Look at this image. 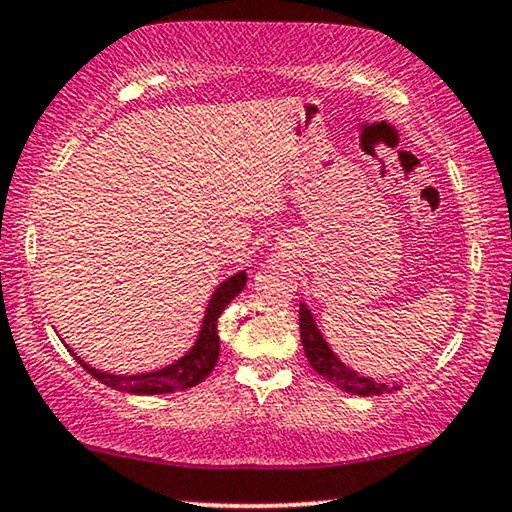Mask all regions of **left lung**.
<instances>
[{
	"label": "left lung",
	"instance_id": "obj_1",
	"mask_svg": "<svg viewBox=\"0 0 512 512\" xmlns=\"http://www.w3.org/2000/svg\"><path fill=\"white\" fill-rule=\"evenodd\" d=\"M299 337H302L304 344V353L309 358V363L313 370L318 374H323L327 381L337 384L342 391L353 393V395H381V393H391L398 391V384L395 386H386V384H377V381L360 377L353 370H349L342 360H339L335 353H332L330 346L323 339V335L318 332L316 323H313L311 313L306 306H299Z\"/></svg>",
	"mask_w": 512,
	"mask_h": 512
}]
</instances>
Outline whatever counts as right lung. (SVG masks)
<instances>
[{"label":"right lung","mask_w":512,"mask_h":512,"mask_svg":"<svg viewBox=\"0 0 512 512\" xmlns=\"http://www.w3.org/2000/svg\"><path fill=\"white\" fill-rule=\"evenodd\" d=\"M245 288V274L231 276L227 283H222L220 288L215 290L213 299H210L206 318H203V330L199 335V342L194 344V349L187 353L185 358L177 360L175 365L163 367L159 372L149 374H135V377H117V374H107L95 370V367L86 365L84 360H79V365L84 367L88 374H93L95 379L102 381L105 386L117 388V391L124 393H135V395H156V393H175L182 391V388H192L201 384L203 379L213 372L217 365V358H220V335H217V320H220L222 311L227 309V304L234 299L238 292Z\"/></svg>","instance_id":"right-lung-1"}]
</instances>
